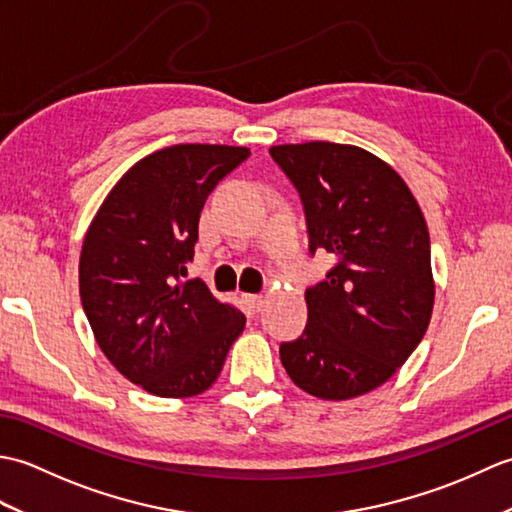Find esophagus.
Segmentation results:
<instances>
[{"instance_id": "1", "label": "esophagus", "mask_w": 512, "mask_h": 512, "mask_svg": "<svg viewBox=\"0 0 512 512\" xmlns=\"http://www.w3.org/2000/svg\"><path fill=\"white\" fill-rule=\"evenodd\" d=\"M244 301L248 303V308L253 310V312H259L264 308V303H266V299L262 297V295H244Z\"/></svg>"}]
</instances>
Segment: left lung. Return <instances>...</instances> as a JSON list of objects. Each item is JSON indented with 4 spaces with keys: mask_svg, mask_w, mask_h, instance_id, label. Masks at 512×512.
I'll list each match as a JSON object with an SVG mask.
<instances>
[{
    "mask_svg": "<svg viewBox=\"0 0 512 512\" xmlns=\"http://www.w3.org/2000/svg\"><path fill=\"white\" fill-rule=\"evenodd\" d=\"M306 211L310 253L336 266L306 290L308 325L279 354L292 383L323 400L380 387L431 321L429 231L420 206L387 162L354 145L270 147Z\"/></svg>",
    "mask_w": 512,
    "mask_h": 512,
    "instance_id": "8db88e82",
    "label": "left lung"
}]
</instances>
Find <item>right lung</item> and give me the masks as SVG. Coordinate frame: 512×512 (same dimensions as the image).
Segmentation results:
<instances>
[{"label":"right lung","instance_id":"1","mask_svg":"<svg viewBox=\"0 0 512 512\" xmlns=\"http://www.w3.org/2000/svg\"><path fill=\"white\" fill-rule=\"evenodd\" d=\"M246 147L173 145L138 160L85 233L79 292L94 339L118 372L162 398L209 389L246 317L187 275L200 213Z\"/></svg>","mask_w":512,"mask_h":512}]
</instances>
